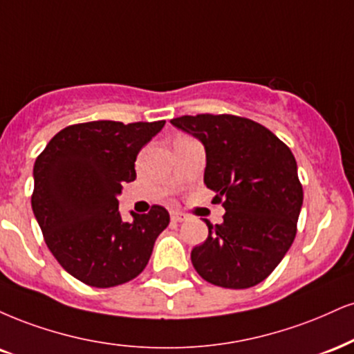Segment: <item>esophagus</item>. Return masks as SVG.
Instances as JSON below:
<instances>
[{"label":"esophagus","mask_w":354,"mask_h":354,"mask_svg":"<svg viewBox=\"0 0 354 354\" xmlns=\"http://www.w3.org/2000/svg\"><path fill=\"white\" fill-rule=\"evenodd\" d=\"M169 216H171L173 223H183V221L186 219L185 212H180V211H171L169 212Z\"/></svg>","instance_id":"34e87169"}]
</instances>
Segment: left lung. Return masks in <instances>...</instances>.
<instances>
[{
	"label": "left lung",
	"mask_w": 354,
	"mask_h": 354,
	"mask_svg": "<svg viewBox=\"0 0 354 354\" xmlns=\"http://www.w3.org/2000/svg\"><path fill=\"white\" fill-rule=\"evenodd\" d=\"M206 151L204 185L225 209L221 224L191 250L206 282L249 288L269 277L297 234L304 189L290 148L261 123L236 115L203 113L173 118Z\"/></svg>",
	"instance_id": "8db88e82"
}]
</instances>
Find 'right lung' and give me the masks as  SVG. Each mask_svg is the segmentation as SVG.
<instances>
[{
    "mask_svg": "<svg viewBox=\"0 0 354 354\" xmlns=\"http://www.w3.org/2000/svg\"><path fill=\"white\" fill-rule=\"evenodd\" d=\"M163 127L165 120L79 123L54 135L37 156L32 212L50 252L80 282L122 285L150 261L168 211L153 206L125 223L117 196L136 178V155Z\"/></svg>",
    "mask_w": 354,
    "mask_h": 354,
    "instance_id": "add662e5",
    "label": "right lung"
}]
</instances>
